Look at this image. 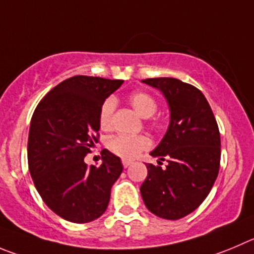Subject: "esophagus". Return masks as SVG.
I'll return each mask as SVG.
<instances>
[{
    "instance_id": "esophagus-1",
    "label": "esophagus",
    "mask_w": 254,
    "mask_h": 254,
    "mask_svg": "<svg viewBox=\"0 0 254 254\" xmlns=\"http://www.w3.org/2000/svg\"><path fill=\"white\" fill-rule=\"evenodd\" d=\"M123 167L124 168H127V167H130V165L132 164V162L131 160H127V159H123Z\"/></svg>"
}]
</instances>
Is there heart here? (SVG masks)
<instances>
[{
	"label": "heart",
	"mask_w": 254,
	"mask_h": 254,
	"mask_svg": "<svg viewBox=\"0 0 254 254\" xmlns=\"http://www.w3.org/2000/svg\"><path fill=\"white\" fill-rule=\"evenodd\" d=\"M129 101L132 108L143 118H150L158 110V101L148 91H134L129 95ZM115 110V99L106 98L99 110V125L103 130H109L113 122V114ZM151 143L145 135H127L116 134L111 136L106 143L109 150L115 155L131 159L140 151L150 148Z\"/></svg>",
	"instance_id": "b5f03b06"
}]
</instances>
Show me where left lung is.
<instances>
[{
	"label": "left lung",
	"instance_id": "1",
	"mask_svg": "<svg viewBox=\"0 0 254 254\" xmlns=\"http://www.w3.org/2000/svg\"><path fill=\"white\" fill-rule=\"evenodd\" d=\"M159 89L170 109V124L160 144L150 153L159 165L146 164L140 187L146 208L164 219H181L207 198L218 177L220 134L203 92L173 77L145 79ZM168 163L161 168L162 162Z\"/></svg>",
	"mask_w": 254,
	"mask_h": 254
}]
</instances>
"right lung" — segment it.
<instances>
[{
	"instance_id": "1",
	"label": "right lung",
	"mask_w": 254,
	"mask_h": 254,
	"mask_svg": "<svg viewBox=\"0 0 254 254\" xmlns=\"http://www.w3.org/2000/svg\"><path fill=\"white\" fill-rule=\"evenodd\" d=\"M123 80L72 76L50 90L31 119L28 169L47 207L72 223L104 214L123 172L119 156L103 150L99 167L84 158L99 140V110Z\"/></svg>"
}]
</instances>
